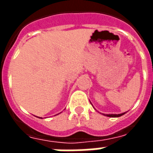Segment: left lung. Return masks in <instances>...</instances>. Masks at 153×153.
Listing matches in <instances>:
<instances>
[{
	"label": "left lung",
	"mask_w": 153,
	"mask_h": 153,
	"mask_svg": "<svg viewBox=\"0 0 153 153\" xmlns=\"http://www.w3.org/2000/svg\"><path fill=\"white\" fill-rule=\"evenodd\" d=\"M92 104V103H91ZM125 112L121 113V114H103L104 115H106V116H108V117H120V116H121V115H125Z\"/></svg>",
	"instance_id": "left-lung-1"
}]
</instances>
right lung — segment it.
I'll return each mask as SVG.
<instances>
[{
	"label": "right lung",
	"instance_id": "right-lung-1",
	"mask_svg": "<svg viewBox=\"0 0 153 153\" xmlns=\"http://www.w3.org/2000/svg\"><path fill=\"white\" fill-rule=\"evenodd\" d=\"M57 115H58V114H57ZM41 119H42V118H41Z\"/></svg>",
	"mask_w": 153,
	"mask_h": 153
}]
</instances>
